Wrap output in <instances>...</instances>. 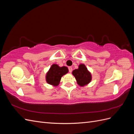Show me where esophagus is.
Instances as JSON below:
<instances>
[{"label": "esophagus", "instance_id": "esophagus-1", "mask_svg": "<svg viewBox=\"0 0 134 134\" xmlns=\"http://www.w3.org/2000/svg\"><path fill=\"white\" fill-rule=\"evenodd\" d=\"M68 68H69V72H70V73H71V72H72V68L71 66H69Z\"/></svg>", "mask_w": 134, "mask_h": 134}]
</instances>
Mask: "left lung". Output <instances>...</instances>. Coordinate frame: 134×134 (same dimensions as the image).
<instances>
[{"label":"left lung","mask_w":134,"mask_h":134,"mask_svg":"<svg viewBox=\"0 0 134 134\" xmlns=\"http://www.w3.org/2000/svg\"><path fill=\"white\" fill-rule=\"evenodd\" d=\"M72 74L74 76L77 83L80 87L86 86L92 80L91 73L83 64H80L78 69L72 71Z\"/></svg>","instance_id":"left-lung-1"}]
</instances>
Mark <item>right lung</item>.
I'll use <instances>...</instances> for the list:
<instances>
[{
    "mask_svg": "<svg viewBox=\"0 0 134 134\" xmlns=\"http://www.w3.org/2000/svg\"><path fill=\"white\" fill-rule=\"evenodd\" d=\"M68 71V68L66 66L60 67L57 64H52L46 73V82L53 86H58L62 77L67 74Z\"/></svg>",
    "mask_w": 134,
    "mask_h": 134,
    "instance_id": "1",
    "label": "right lung"
}]
</instances>
